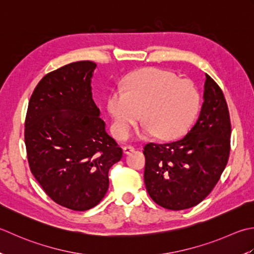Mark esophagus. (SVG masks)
Returning a JSON list of instances; mask_svg holds the SVG:
<instances>
[{
  "mask_svg": "<svg viewBox=\"0 0 254 254\" xmlns=\"http://www.w3.org/2000/svg\"><path fill=\"white\" fill-rule=\"evenodd\" d=\"M123 150H124V153L129 154V153L133 151L134 147H132V146H125V147H123Z\"/></svg>",
  "mask_w": 254,
  "mask_h": 254,
  "instance_id": "1",
  "label": "esophagus"
}]
</instances>
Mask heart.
<instances>
[{"label":"heart","instance_id":"b5f03b06","mask_svg":"<svg viewBox=\"0 0 254 254\" xmlns=\"http://www.w3.org/2000/svg\"><path fill=\"white\" fill-rule=\"evenodd\" d=\"M199 104V93L192 81L156 68L128 75L123 91H113L107 100L113 131L120 139L127 136L140 116L144 121L141 136L178 137L192 125Z\"/></svg>","mask_w":254,"mask_h":254}]
</instances>
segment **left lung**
<instances>
[{
	"instance_id": "8db88e82",
	"label": "left lung",
	"mask_w": 254,
	"mask_h": 254,
	"mask_svg": "<svg viewBox=\"0 0 254 254\" xmlns=\"http://www.w3.org/2000/svg\"><path fill=\"white\" fill-rule=\"evenodd\" d=\"M198 120L178 141L147 143L144 184L154 203L170 210L199 204L220 179L230 152V116L219 85L206 74Z\"/></svg>"
}]
</instances>
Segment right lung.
Instances as JSON below:
<instances>
[{"instance_id":"obj_1","label":"right lung","mask_w":254,"mask_h":254,"mask_svg":"<svg viewBox=\"0 0 254 254\" xmlns=\"http://www.w3.org/2000/svg\"><path fill=\"white\" fill-rule=\"evenodd\" d=\"M95 68L92 61H77L46 74L35 87L25 120L33 175L51 199L76 211L103 199L108 171L123 157L92 98Z\"/></svg>"}]
</instances>
